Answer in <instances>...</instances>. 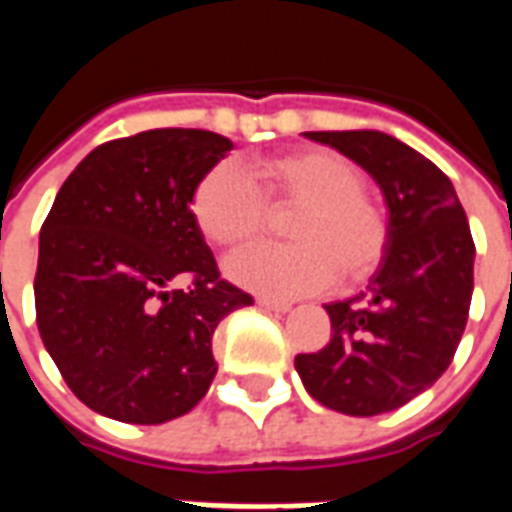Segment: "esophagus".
<instances>
[{
	"label": "esophagus",
	"mask_w": 512,
	"mask_h": 512,
	"mask_svg": "<svg viewBox=\"0 0 512 512\" xmlns=\"http://www.w3.org/2000/svg\"><path fill=\"white\" fill-rule=\"evenodd\" d=\"M257 307H263L268 312H288L290 304L285 301H274V299H257Z\"/></svg>",
	"instance_id": "esophagus-1"
}]
</instances>
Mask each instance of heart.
<instances>
[{
	"mask_svg": "<svg viewBox=\"0 0 512 512\" xmlns=\"http://www.w3.org/2000/svg\"><path fill=\"white\" fill-rule=\"evenodd\" d=\"M252 181L233 161L211 167L194 189L191 213L216 246H241L263 233L266 202L299 208L288 224L290 246H249L227 260L235 285L274 299L321 293L340 277L367 279L386 255L389 224L367 197L365 172L329 147H307L260 161ZM258 186L255 187L254 183Z\"/></svg>",
	"mask_w": 512,
	"mask_h": 512,
	"instance_id": "obj_1",
	"label": "heart"
}]
</instances>
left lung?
I'll return each instance as SVG.
<instances>
[{"label": "left lung", "mask_w": 512, "mask_h": 512, "mask_svg": "<svg viewBox=\"0 0 512 512\" xmlns=\"http://www.w3.org/2000/svg\"><path fill=\"white\" fill-rule=\"evenodd\" d=\"M365 169L384 194L389 244L354 299L332 301V340L296 356L318 403L351 417L406 406L450 367L469 318L474 241L450 178L384 131H307Z\"/></svg>", "instance_id": "left-lung-1"}]
</instances>
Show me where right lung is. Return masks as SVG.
I'll return each mask as SVG.
<instances>
[{"label": "right lung", "mask_w": 512, "mask_h": 512, "mask_svg": "<svg viewBox=\"0 0 512 512\" xmlns=\"http://www.w3.org/2000/svg\"><path fill=\"white\" fill-rule=\"evenodd\" d=\"M233 142L153 128L98 145L40 230L35 310L46 351L98 414L161 425L189 414L213 376V332L252 296L219 279L191 197ZM189 276V291L172 289Z\"/></svg>", "instance_id": "1"}]
</instances>
